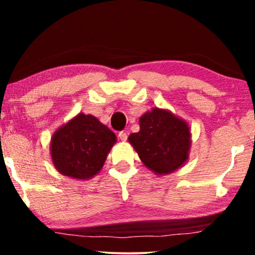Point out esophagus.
Here are the masks:
<instances>
[{
  "label": "esophagus",
  "mask_w": 255,
  "mask_h": 255,
  "mask_svg": "<svg viewBox=\"0 0 255 255\" xmlns=\"http://www.w3.org/2000/svg\"><path fill=\"white\" fill-rule=\"evenodd\" d=\"M119 137L122 140V141H126V140H127V137H128V134L126 133V131H120Z\"/></svg>",
  "instance_id": "obj_1"
}]
</instances>
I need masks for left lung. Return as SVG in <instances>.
Listing matches in <instances>:
<instances>
[{"mask_svg":"<svg viewBox=\"0 0 255 255\" xmlns=\"http://www.w3.org/2000/svg\"><path fill=\"white\" fill-rule=\"evenodd\" d=\"M140 130L128 141L144 165L156 175H168L188 160L191 128L170 110L152 108L139 119Z\"/></svg>","mask_w":255,"mask_h":255,"instance_id":"1","label":"left lung"}]
</instances>
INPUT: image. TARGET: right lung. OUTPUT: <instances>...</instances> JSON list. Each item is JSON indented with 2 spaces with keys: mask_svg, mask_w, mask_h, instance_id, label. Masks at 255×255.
Instances as JSON below:
<instances>
[{
  "mask_svg": "<svg viewBox=\"0 0 255 255\" xmlns=\"http://www.w3.org/2000/svg\"><path fill=\"white\" fill-rule=\"evenodd\" d=\"M116 141L115 133L97 118L80 113L52 134V164L64 176L87 181L102 170Z\"/></svg>",
  "mask_w": 255,
  "mask_h": 255,
  "instance_id": "add662e5",
  "label": "right lung"
}]
</instances>
